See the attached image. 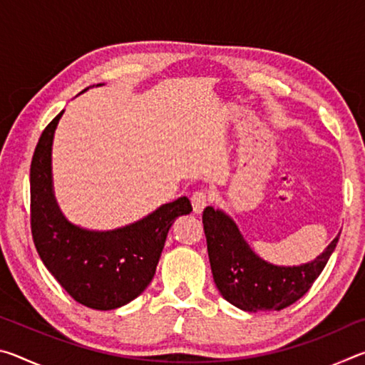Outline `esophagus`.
Segmentation results:
<instances>
[{
	"instance_id": "esophagus-1",
	"label": "esophagus",
	"mask_w": 365,
	"mask_h": 365,
	"mask_svg": "<svg viewBox=\"0 0 365 365\" xmlns=\"http://www.w3.org/2000/svg\"><path fill=\"white\" fill-rule=\"evenodd\" d=\"M207 195L206 191H196V193L191 196V206H193L195 214H201L207 206Z\"/></svg>"
}]
</instances>
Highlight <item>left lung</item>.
<instances>
[{
	"mask_svg": "<svg viewBox=\"0 0 365 365\" xmlns=\"http://www.w3.org/2000/svg\"><path fill=\"white\" fill-rule=\"evenodd\" d=\"M202 225L215 287L230 304L248 312L282 311L302 298L322 274L341 233L314 261L285 267L259 257L220 209L207 206Z\"/></svg>",
	"mask_w": 365,
	"mask_h": 365,
	"instance_id": "8db88e82",
	"label": "left lung"
}]
</instances>
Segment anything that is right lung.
<instances>
[{
  "label": "right lung",
  "mask_w": 365,
  "mask_h": 365,
  "mask_svg": "<svg viewBox=\"0 0 365 365\" xmlns=\"http://www.w3.org/2000/svg\"><path fill=\"white\" fill-rule=\"evenodd\" d=\"M63 114L64 110L43 130L30 165L34 243L43 264L73 299L110 311L145 292L156 274L172 224L193 209L188 197L182 196L114 230H88L67 220L54 196L51 168L53 138Z\"/></svg>",
  "instance_id": "right-lung-1"
}]
</instances>
